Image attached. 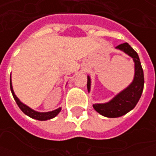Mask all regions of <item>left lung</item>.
Segmentation results:
<instances>
[{
    "instance_id": "1",
    "label": "left lung",
    "mask_w": 156,
    "mask_h": 156,
    "mask_svg": "<svg viewBox=\"0 0 156 156\" xmlns=\"http://www.w3.org/2000/svg\"><path fill=\"white\" fill-rule=\"evenodd\" d=\"M130 56L135 63V75L132 82L126 88L118 93L112 99L105 103H94L93 108L100 115L108 118L122 116L135 108L141 98L144 86V75L138 54L131 48L129 43L125 42L115 48ZM87 91L91 89V78L87 75Z\"/></svg>"
}]
</instances>
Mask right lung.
<instances>
[{"label":"right lung","mask_w":156,"mask_h":156,"mask_svg":"<svg viewBox=\"0 0 156 156\" xmlns=\"http://www.w3.org/2000/svg\"><path fill=\"white\" fill-rule=\"evenodd\" d=\"M10 89H11V92L13 94V97L16 101V103L18 105V107L21 108V110L27 115V116L31 117L33 119L35 120H38V121H47V120H50L52 118H55L56 116L57 115L61 112L62 110V108H59L55 110L49 111V112H38V111H35L32 109L31 108H29L28 106L26 104H24L23 102H21L20 99L15 95V92H14V89H13V85H12V81H11V75H10Z\"/></svg>","instance_id":"add662e5"}]
</instances>
